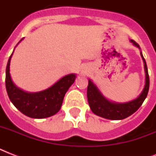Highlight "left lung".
I'll use <instances>...</instances> for the list:
<instances>
[{"label":"left lung","mask_w":156,"mask_h":156,"mask_svg":"<svg viewBox=\"0 0 156 156\" xmlns=\"http://www.w3.org/2000/svg\"><path fill=\"white\" fill-rule=\"evenodd\" d=\"M131 42L133 45L139 48V45L134 41L131 40ZM141 56L144 62V68L146 72V83L144 89L141 95L137 99L132 100L130 102L125 104H116V103L110 102L101 95V93L98 90L93 83L90 80L88 81L87 87V100L88 104L90 105L91 111L97 116H102L104 118L109 120H122L128 117L141 107L144 102V100L147 96L149 86H150V79L148 74L147 66L143 54L141 52Z\"/></svg>","instance_id":"8db88e82"}]
</instances>
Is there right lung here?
<instances>
[{
  "label": "right lung",
  "instance_id": "obj_1",
  "mask_svg": "<svg viewBox=\"0 0 156 156\" xmlns=\"http://www.w3.org/2000/svg\"><path fill=\"white\" fill-rule=\"evenodd\" d=\"M12 54L7 63L5 72L6 90L11 102L22 113L31 118H46L58 112L66 91L73 83L76 76L73 73L65 76L43 91L25 92L17 87L11 80L9 65Z\"/></svg>",
  "mask_w": 156,
  "mask_h": 156
}]
</instances>
